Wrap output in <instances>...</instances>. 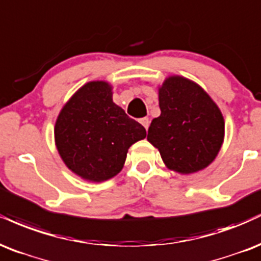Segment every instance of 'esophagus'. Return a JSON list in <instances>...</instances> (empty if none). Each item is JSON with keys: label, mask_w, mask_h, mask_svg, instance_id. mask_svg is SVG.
Segmentation results:
<instances>
[{"label": "esophagus", "mask_w": 261, "mask_h": 261, "mask_svg": "<svg viewBox=\"0 0 261 261\" xmlns=\"http://www.w3.org/2000/svg\"><path fill=\"white\" fill-rule=\"evenodd\" d=\"M139 122H140V124H142L143 127L145 128V129H148V128H149V124H150V122H149V118H148V117L140 118V119H139Z\"/></svg>", "instance_id": "34e87169"}]
</instances>
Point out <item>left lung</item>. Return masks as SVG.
I'll return each instance as SVG.
<instances>
[{"label":"left lung","mask_w":261,"mask_h":261,"mask_svg":"<svg viewBox=\"0 0 261 261\" xmlns=\"http://www.w3.org/2000/svg\"><path fill=\"white\" fill-rule=\"evenodd\" d=\"M161 115L154 118L148 140L159 149L165 165L189 174L215 160L225 137L220 109L197 83L172 75L159 88Z\"/></svg>","instance_id":"left-lung-1"}]
</instances>
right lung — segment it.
Masks as SVG:
<instances>
[{
	"instance_id": "right-lung-1",
	"label": "right lung",
	"mask_w": 261,
	"mask_h": 261,
	"mask_svg": "<svg viewBox=\"0 0 261 261\" xmlns=\"http://www.w3.org/2000/svg\"><path fill=\"white\" fill-rule=\"evenodd\" d=\"M145 137V128L113 102L112 87L101 81L83 85L55 125V142L66 166L90 182L119 173L129 146Z\"/></svg>"
}]
</instances>
